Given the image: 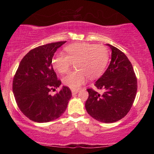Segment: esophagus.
Masks as SVG:
<instances>
[{
  "mask_svg": "<svg viewBox=\"0 0 154 154\" xmlns=\"http://www.w3.org/2000/svg\"><path fill=\"white\" fill-rule=\"evenodd\" d=\"M79 90H71V92H72L73 95H74V94H76L77 93H79Z\"/></svg>",
  "mask_w": 154,
  "mask_h": 154,
  "instance_id": "34e87169",
  "label": "esophagus"
}]
</instances>
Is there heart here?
Returning a JSON list of instances; mask_svg holds the SVG:
<instances>
[{"instance_id": "b5f03b06", "label": "heart", "mask_w": 154, "mask_h": 154, "mask_svg": "<svg viewBox=\"0 0 154 154\" xmlns=\"http://www.w3.org/2000/svg\"><path fill=\"white\" fill-rule=\"evenodd\" d=\"M66 54H57L52 61L53 68L60 73H66L73 63L76 70L63 79L67 87L77 90L85 83L87 77L94 79L104 72L109 61V51L104 45L89 43L70 44L64 48Z\"/></svg>"}]
</instances>
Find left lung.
Returning <instances> with one entry per match:
<instances>
[{
  "mask_svg": "<svg viewBox=\"0 0 154 154\" xmlns=\"http://www.w3.org/2000/svg\"><path fill=\"white\" fill-rule=\"evenodd\" d=\"M111 50L110 64L96 81V88L87 89L89 96L85 102L88 114L102 123H114L129 112L135 99L137 80L127 56L114 46L106 44Z\"/></svg>",
  "mask_w": 154,
  "mask_h": 154,
  "instance_id": "obj_1",
  "label": "left lung"
}]
</instances>
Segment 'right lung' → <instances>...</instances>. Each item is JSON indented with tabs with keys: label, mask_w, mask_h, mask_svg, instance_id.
<instances>
[{
	"label": "right lung",
	"mask_w": 154,
	"mask_h": 154,
	"mask_svg": "<svg viewBox=\"0 0 154 154\" xmlns=\"http://www.w3.org/2000/svg\"><path fill=\"white\" fill-rule=\"evenodd\" d=\"M66 41L41 45L30 50L20 63L12 82L17 104L24 116L38 123H47L66 111L71 91L63 86L52 96L49 92L62 83L52 68L54 52Z\"/></svg>",
	"instance_id": "right-lung-1"
}]
</instances>
